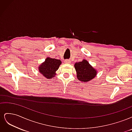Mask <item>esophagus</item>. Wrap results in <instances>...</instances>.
Returning <instances> with one entry per match:
<instances>
[{
  "label": "esophagus",
  "instance_id": "1",
  "mask_svg": "<svg viewBox=\"0 0 132 132\" xmlns=\"http://www.w3.org/2000/svg\"><path fill=\"white\" fill-rule=\"evenodd\" d=\"M64 63H67V64H69L70 63V60H68V59H67V60H65L64 61Z\"/></svg>",
  "mask_w": 132,
  "mask_h": 132
}]
</instances>
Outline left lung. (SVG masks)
I'll list each match as a JSON object with an SVG mask.
<instances>
[{"label":"left lung","instance_id":"left-lung-1","mask_svg":"<svg viewBox=\"0 0 132 132\" xmlns=\"http://www.w3.org/2000/svg\"><path fill=\"white\" fill-rule=\"evenodd\" d=\"M74 67L77 73V78L82 82L89 81L96 75V70L85 59H83L81 62L75 63Z\"/></svg>","mask_w":132,"mask_h":132}]
</instances>
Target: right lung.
<instances>
[{"label": "right lung", "mask_w": 132, "mask_h": 132, "mask_svg": "<svg viewBox=\"0 0 132 132\" xmlns=\"http://www.w3.org/2000/svg\"><path fill=\"white\" fill-rule=\"evenodd\" d=\"M62 62L59 59L47 57L45 61L38 67L39 73L47 79H51L54 77L56 71L61 64Z\"/></svg>", "instance_id": "add662e5"}]
</instances>
